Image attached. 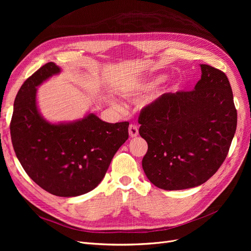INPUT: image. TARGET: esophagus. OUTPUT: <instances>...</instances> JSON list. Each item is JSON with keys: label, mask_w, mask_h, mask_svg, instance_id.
<instances>
[{"label": "esophagus", "mask_w": 251, "mask_h": 251, "mask_svg": "<svg viewBox=\"0 0 251 251\" xmlns=\"http://www.w3.org/2000/svg\"><path fill=\"white\" fill-rule=\"evenodd\" d=\"M129 135L130 137H136L138 135V128L135 126V125H132L131 124L129 126Z\"/></svg>", "instance_id": "obj_1"}]
</instances>
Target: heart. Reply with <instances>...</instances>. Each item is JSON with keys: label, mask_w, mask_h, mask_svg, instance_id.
I'll use <instances>...</instances> for the list:
<instances>
[{"label": "heart", "mask_w": 251, "mask_h": 251, "mask_svg": "<svg viewBox=\"0 0 251 251\" xmlns=\"http://www.w3.org/2000/svg\"><path fill=\"white\" fill-rule=\"evenodd\" d=\"M168 79L167 74H159L155 75L152 78H151L150 80L147 82H144L140 84L136 89H135V94L136 95H144V94H149L151 91H153L159 87L162 83H164ZM174 88H177V85L174 86Z\"/></svg>", "instance_id": "obj_1"}]
</instances>
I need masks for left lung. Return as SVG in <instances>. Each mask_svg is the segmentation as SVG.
Segmentation results:
<instances>
[{
  "mask_svg": "<svg viewBox=\"0 0 251 251\" xmlns=\"http://www.w3.org/2000/svg\"><path fill=\"white\" fill-rule=\"evenodd\" d=\"M191 91L165 94L139 116L149 150L142 169L154 186L182 190L200 186L225 161L237 126L226 74L201 64Z\"/></svg>",
  "mask_w": 251,
  "mask_h": 251,
  "instance_id": "obj_1",
  "label": "left lung"
}]
</instances>
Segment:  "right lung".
I'll return each mask as SVG.
<instances>
[{
	"instance_id": "right-lung-1",
	"label": "right lung",
	"mask_w": 251,
	"mask_h": 251,
	"mask_svg": "<svg viewBox=\"0 0 251 251\" xmlns=\"http://www.w3.org/2000/svg\"><path fill=\"white\" fill-rule=\"evenodd\" d=\"M61 67L50 62L20 87L14 101L11 138L27 175L46 191L75 197L95 189L113 156L128 139V122L108 123L94 113L74 121L52 123L37 104V87Z\"/></svg>"
}]
</instances>
